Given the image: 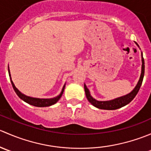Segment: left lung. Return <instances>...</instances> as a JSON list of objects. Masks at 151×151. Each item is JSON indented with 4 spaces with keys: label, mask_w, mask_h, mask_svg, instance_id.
<instances>
[{
    "label": "left lung",
    "mask_w": 151,
    "mask_h": 151,
    "mask_svg": "<svg viewBox=\"0 0 151 151\" xmlns=\"http://www.w3.org/2000/svg\"><path fill=\"white\" fill-rule=\"evenodd\" d=\"M136 45L139 47V45L136 43ZM145 74V61L144 58H143L142 53V71H141V75L139 77V80L138 81L137 84L135 88H134L133 91L130 92L129 93L126 94V95L123 96L118 97V98L115 99L109 100V101H98V100L95 99L93 98L91 96L90 91L87 86L84 84V88L85 95H86L87 99H88V101L91 103V104L93 105L96 107L99 108V109H108V110H113V109H119V108L122 107L125 105L128 104L130 103L132 100L134 99L136 95L137 94L138 91H139V88H140L142 83L143 77H144Z\"/></svg>",
    "instance_id": "1"
}]
</instances>
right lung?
I'll use <instances>...</instances> for the list:
<instances>
[{
  "mask_svg": "<svg viewBox=\"0 0 151 151\" xmlns=\"http://www.w3.org/2000/svg\"><path fill=\"white\" fill-rule=\"evenodd\" d=\"M9 71V75L10 77V80H11V83H12V87H13L15 93H17V95L22 100H23L24 101H25L28 104L33 105V106H38V107H44V106H51V105L55 104L56 102H58L59 99H60V97L62 96V94H63V91H64V88L65 86H66V84L63 85V88H62V91L60 92V93L59 94L58 96H57L56 97H54V98L52 99H39V98H33V97H30V96H28L25 95V94L22 93L17 88L15 87L14 84L12 82V78H11V74H10V71H9V68L8 69Z\"/></svg>",
  "mask_w": 151,
  "mask_h": 151,
  "instance_id": "1",
  "label": "right lung"
}]
</instances>
